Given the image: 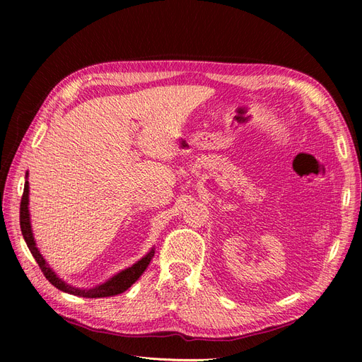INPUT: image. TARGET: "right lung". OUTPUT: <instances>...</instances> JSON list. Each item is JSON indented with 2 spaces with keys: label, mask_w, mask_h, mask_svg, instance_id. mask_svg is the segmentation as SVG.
Returning <instances> with one entry per match:
<instances>
[{
  "label": "right lung",
  "mask_w": 362,
  "mask_h": 362,
  "mask_svg": "<svg viewBox=\"0 0 362 362\" xmlns=\"http://www.w3.org/2000/svg\"><path fill=\"white\" fill-rule=\"evenodd\" d=\"M28 172L25 175V184H24V193H23V199H21V208H19V222H21V231H23L24 240L25 243L31 252V255L35 257V259L37 261V264L40 267V270L43 272V275L45 278L52 284L54 287L64 291V293H69L74 296H80V298H90V299H96V298H110V296H116L124 293L125 290H128L133 284L141 276V273L146 270V267L149 266V262L154 257V249H151L148 254L139 259L137 262H134L133 266L116 273L115 276H112L108 281L100 284V286H96L93 288H76L69 286L68 282H64L62 278H59L56 275V272H54L49 266L48 262L45 261V258L42 257V254L39 252L36 242H35V237H33V231H31V222H30V210H28Z\"/></svg>",
  "instance_id": "1"
}]
</instances>
